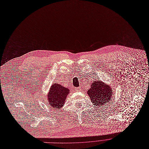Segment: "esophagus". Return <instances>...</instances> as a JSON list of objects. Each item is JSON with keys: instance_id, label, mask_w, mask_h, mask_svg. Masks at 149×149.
Here are the masks:
<instances>
[{"instance_id": "34e87169", "label": "esophagus", "mask_w": 149, "mask_h": 149, "mask_svg": "<svg viewBox=\"0 0 149 149\" xmlns=\"http://www.w3.org/2000/svg\"><path fill=\"white\" fill-rule=\"evenodd\" d=\"M75 90L76 91H80L81 89L80 87H76V88H75Z\"/></svg>"}]
</instances>
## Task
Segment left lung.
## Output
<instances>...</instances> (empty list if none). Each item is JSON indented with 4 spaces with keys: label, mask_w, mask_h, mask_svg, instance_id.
Returning <instances> with one entry per match:
<instances>
[{
    "label": "left lung",
    "mask_w": 149,
    "mask_h": 149,
    "mask_svg": "<svg viewBox=\"0 0 149 149\" xmlns=\"http://www.w3.org/2000/svg\"><path fill=\"white\" fill-rule=\"evenodd\" d=\"M87 94L92 103L96 106L103 107L113 98L111 86L102 81H96L91 83V87L87 91Z\"/></svg>",
    "instance_id": "left-lung-1"
}]
</instances>
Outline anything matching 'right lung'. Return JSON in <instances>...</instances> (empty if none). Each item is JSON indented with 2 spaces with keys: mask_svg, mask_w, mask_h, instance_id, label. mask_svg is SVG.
Returning a JSON list of instances; mask_svg holds the SVG:
<instances>
[{
  "mask_svg": "<svg viewBox=\"0 0 149 149\" xmlns=\"http://www.w3.org/2000/svg\"><path fill=\"white\" fill-rule=\"evenodd\" d=\"M69 88H67L61 84L54 83L50 87L47 99L49 104L53 109H60L65 104L68 94L70 93Z\"/></svg>",
  "mask_w": 149,
  "mask_h": 149,
  "instance_id": "obj_1",
  "label": "right lung"
}]
</instances>
